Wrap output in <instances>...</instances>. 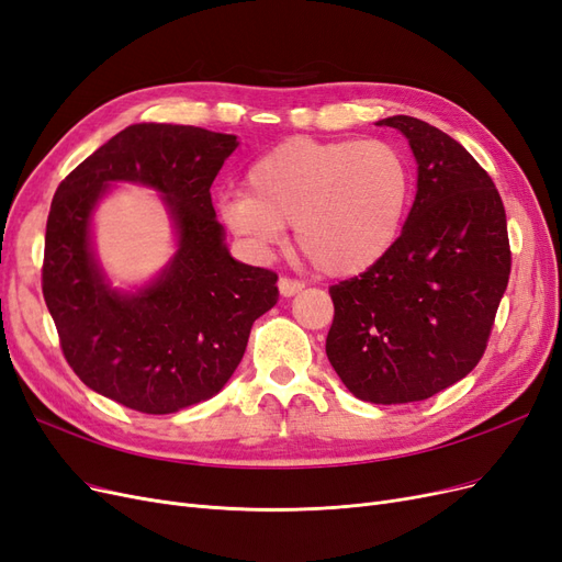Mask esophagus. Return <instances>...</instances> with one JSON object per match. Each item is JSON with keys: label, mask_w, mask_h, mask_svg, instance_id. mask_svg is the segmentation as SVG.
<instances>
[{"label": "esophagus", "mask_w": 562, "mask_h": 562, "mask_svg": "<svg viewBox=\"0 0 562 562\" xmlns=\"http://www.w3.org/2000/svg\"><path fill=\"white\" fill-rule=\"evenodd\" d=\"M278 289H280L282 296H294V294H299L301 289H303V282L301 280H292V278H280L278 280Z\"/></svg>", "instance_id": "obj_1"}]
</instances>
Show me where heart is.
<instances>
[{
	"label": "heart",
	"mask_w": 562,
	"mask_h": 562,
	"mask_svg": "<svg viewBox=\"0 0 562 562\" xmlns=\"http://www.w3.org/2000/svg\"><path fill=\"white\" fill-rule=\"evenodd\" d=\"M247 189L220 205L235 238L268 251L284 240V226H296L301 251L322 273L352 278L400 240L413 175L390 142L292 137L255 160Z\"/></svg>",
	"instance_id": "heart-1"
}]
</instances>
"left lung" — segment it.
<instances>
[{"label": "left lung", "mask_w": 562, "mask_h": 562, "mask_svg": "<svg viewBox=\"0 0 562 562\" xmlns=\"http://www.w3.org/2000/svg\"><path fill=\"white\" fill-rule=\"evenodd\" d=\"M406 135L418 193L390 255L329 286L327 357L357 400H429L472 371L512 273L502 198L460 142L413 116L378 121Z\"/></svg>", "instance_id": "obj_1"}]
</instances>
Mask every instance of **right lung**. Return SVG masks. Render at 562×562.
I'll use <instances>...</instances> for the list:
<instances>
[{
	"label": "right lung",
	"mask_w": 562,
	"mask_h": 562,
	"mask_svg": "<svg viewBox=\"0 0 562 562\" xmlns=\"http://www.w3.org/2000/svg\"><path fill=\"white\" fill-rule=\"evenodd\" d=\"M235 147V135L135 123L53 195L44 301L67 364L106 400L149 415L210 400L238 369L251 324L278 303V276L228 255L212 207L210 187ZM112 181L162 192L178 228L171 266L135 295L112 290L89 249V216Z\"/></svg>",
	"instance_id": "add662e5"
}]
</instances>
